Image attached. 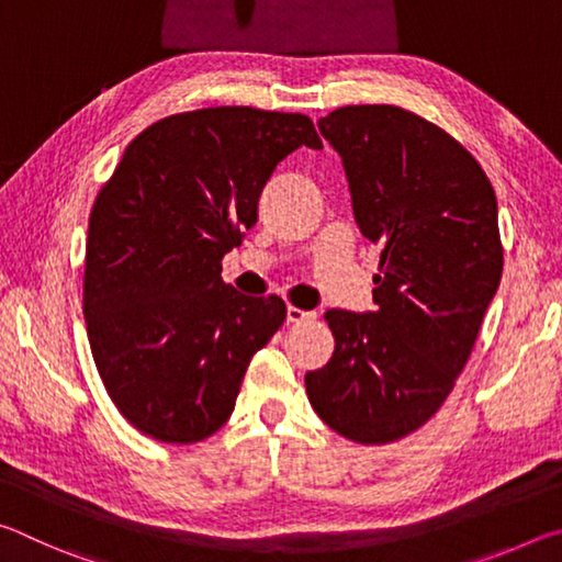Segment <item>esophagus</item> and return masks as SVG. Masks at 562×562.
I'll list each match as a JSON object with an SVG mask.
<instances>
[{"label":"esophagus","mask_w":562,"mask_h":562,"mask_svg":"<svg viewBox=\"0 0 562 562\" xmlns=\"http://www.w3.org/2000/svg\"><path fill=\"white\" fill-rule=\"evenodd\" d=\"M307 319H315V312L300 310V307H294V304H290V307H288V322H292V325H300V322H307Z\"/></svg>","instance_id":"obj_1"}]
</instances>
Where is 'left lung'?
I'll return each mask as SVG.
<instances>
[{"mask_svg":"<svg viewBox=\"0 0 562 562\" xmlns=\"http://www.w3.org/2000/svg\"><path fill=\"white\" fill-rule=\"evenodd\" d=\"M339 150L361 235L382 247L369 315L327 310L335 351L304 374L310 404L349 441L382 446L451 394L503 272L498 203L459 140L416 113L361 103L319 119Z\"/></svg>","mask_w":562,"mask_h":562,"instance_id":"1","label":"left lung"}]
</instances>
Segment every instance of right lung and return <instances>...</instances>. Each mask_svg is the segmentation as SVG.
Instances as JSON below:
<instances>
[{"label": "right lung", "instance_id": "add662e5", "mask_svg": "<svg viewBox=\"0 0 562 562\" xmlns=\"http://www.w3.org/2000/svg\"><path fill=\"white\" fill-rule=\"evenodd\" d=\"M322 148L304 113L183 111L123 150L89 217L83 317L111 402L164 443H198L231 418L252 355L288 317L282 297L225 284L223 258L258 223L272 170Z\"/></svg>", "mask_w": 562, "mask_h": 562}]
</instances>
